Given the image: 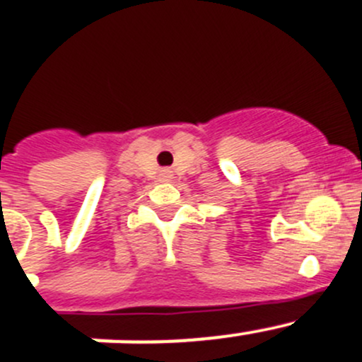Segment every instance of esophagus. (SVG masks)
<instances>
[{"label": "esophagus", "instance_id": "obj_1", "mask_svg": "<svg viewBox=\"0 0 362 362\" xmlns=\"http://www.w3.org/2000/svg\"><path fill=\"white\" fill-rule=\"evenodd\" d=\"M164 177H166V175H164Z\"/></svg>", "mask_w": 362, "mask_h": 362}]
</instances>
